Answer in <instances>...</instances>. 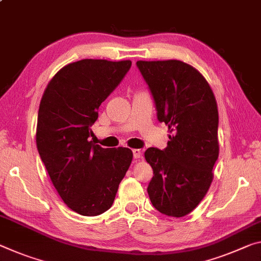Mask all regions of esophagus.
I'll use <instances>...</instances> for the list:
<instances>
[{
	"mask_svg": "<svg viewBox=\"0 0 261 261\" xmlns=\"http://www.w3.org/2000/svg\"><path fill=\"white\" fill-rule=\"evenodd\" d=\"M132 152H134V156H135V159H139V158H142V151H140L139 148H135V150H132Z\"/></svg>",
	"mask_w": 261,
	"mask_h": 261,
	"instance_id": "1",
	"label": "esophagus"
}]
</instances>
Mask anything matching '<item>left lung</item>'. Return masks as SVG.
Masks as SVG:
<instances>
[{"mask_svg":"<svg viewBox=\"0 0 261 261\" xmlns=\"http://www.w3.org/2000/svg\"><path fill=\"white\" fill-rule=\"evenodd\" d=\"M154 98L160 122L168 125L167 147H150L153 169L147 193L154 208L184 217L196 208L213 182L218 158V109L205 77L180 60H138Z\"/></svg>","mask_w":261,"mask_h":261,"instance_id":"obj_1","label":"left lung"}]
</instances>
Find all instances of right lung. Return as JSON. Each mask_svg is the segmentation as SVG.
Masks as SVG:
<instances>
[{
	"label": "right lung",
	"mask_w": 261,
	"mask_h": 261,
	"mask_svg": "<svg viewBox=\"0 0 261 261\" xmlns=\"http://www.w3.org/2000/svg\"><path fill=\"white\" fill-rule=\"evenodd\" d=\"M131 67L130 60L82 59L64 66L41 97L36 143L53 186L82 216H97L114 203L132 161L127 147L93 144L98 107Z\"/></svg>",
	"instance_id": "right-lung-1"
}]
</instances>
